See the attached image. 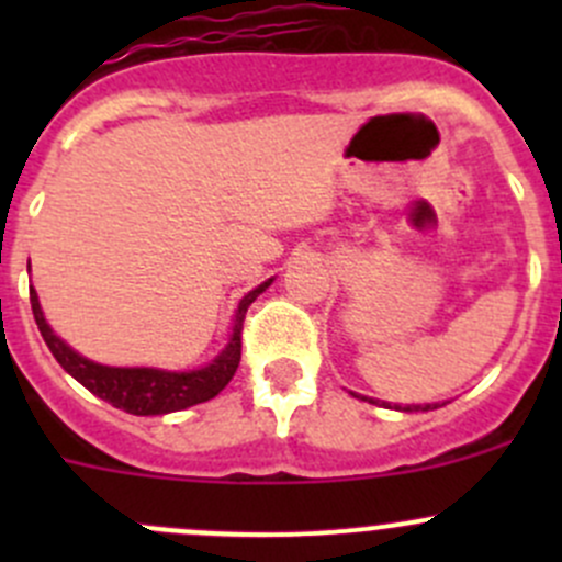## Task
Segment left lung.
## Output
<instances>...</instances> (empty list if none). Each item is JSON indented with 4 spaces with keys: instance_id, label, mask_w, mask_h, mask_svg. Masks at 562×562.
<instances>
[{
    "instance_id": "1",
    "label": "left lung",
    "mask_w": 562,
    "mask_h": 562,
    "mask_svg": "<svg viewBox=\"0 0 562 562\" xmlns=\"http://www.w3.org/2000/svg\"><path fill=\"white\" fill-rule=\"evenodd\" d=\"M350 394H353V391H350ZM353 396H361V394H353ZM361 400L364 402H378V400H370V396H361ZM383 405H389V402H383ZM396 411H405V413H413V411H435V407H440L438 402H427V405H405V407H400V405H394Z\"/></svg>"
}]
</instances>
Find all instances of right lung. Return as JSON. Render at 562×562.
Listing matches in <instances>:
<instances>
[{"label": "right lung", "instance_id": "add662e5", "mask_svg": "<svg viewBox=\"0 0 562 562\" xmlns=\"http://www.w3.org/2000/svg\"><path fill=\"white\" fill-rule=\"evenodd\" d=\"M271 282H274V277L260 282L258 288H252L241 299L239 307H236L228 345L206 367H198V370L187 372L157 370V367L98 364V361L87 359L78 350H72L61 337H56L54 328L45 321L35 288H30V302L45 345H48V350L54 353V359L59 361L67 375L76 378L83 389H89L100 400L111 402L119 411L133 413V416H166V413L184 411V407L198 405V402H209L228 386L241 361V326H245L247 307Z\"/></svg>", "mask_w": 562, "mask_h": 562}]
</instances>
